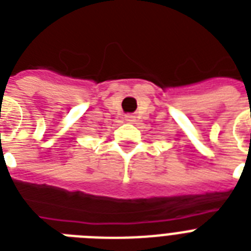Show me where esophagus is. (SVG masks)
I'll return each instance as SVG.
<instances>
[{
    "label": "esophagus",
    "mask_w": 251,
    "mask_h": 251,
    "mask_svg": "<svg viewBox=\"0 0 251 251\" xmlns=\"http://www.w3.org/2000/svg\"><path fill=\"white\" fill-rule=\"evenodd\" d=\"M134 120H135V117H134L133 114H127V116H125V121L134 122Z\"/></svg>",
    "instance_id": "34e87169"
}]
</instances>
